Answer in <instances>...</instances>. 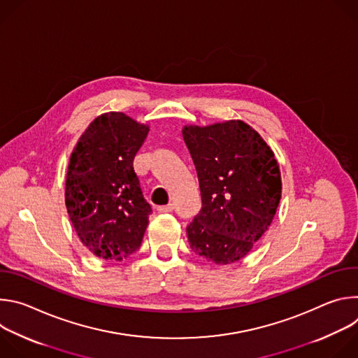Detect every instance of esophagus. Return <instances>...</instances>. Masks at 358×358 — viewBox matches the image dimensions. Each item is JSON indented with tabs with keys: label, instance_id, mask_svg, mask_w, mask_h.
Segmentation results:
<instances>
[{
	"label": "esophagus",
	"instance_id": "1",
	"mask_svg": "<svg viewBox=\"0 0 358 358\" xmlns=\"http://www.w3.org/2000/svg\"><path fill=\"white\" fill-rule=\"evenodd\" d=\"M157 210H159V213H171L174 210V206L173 203H167V206H162Z\"/></svg>",
	"mask_w": 358,
	"mask_h": 358
}]
</instances>
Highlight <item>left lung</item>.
<instances>
[{"mask_svg": "<svg viewBox=\"0 0 358 358\" xmlns=\"http://www.w3.org/2000/svg\"><path fill=\"white\" fill-rule=\"evenodd\" d=\"M202 207L187 227L191 249L217 265L250 252L276 214L282 180L273 151L242 120L185 126Z\"/></svg>", "mask_w": 358, "mask_h": 358, "instance_id": "obj_1", "label": "left lung"}]
</instances>
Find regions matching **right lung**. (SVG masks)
I'll list each match as a JSON object with an SVG mask.
<instances>
[{
  "label": "right lung",
  "instance_id": "add662e5",
  "mask_svg": "<svg viewBox=\"0 0 358 358\" xmlns=\"http://www.w3.org/2000/svg\"><path fill=\"white\" fill-rule=\"evenodd\" d=\"M148 126L120 112L97 116L75 145L65 203L82 243L99 258L123 261L143 241L151 214L133 160Z\"/></svg>",
  "mask_w": 358,
  "mask_h": 358
}]
</instances>
